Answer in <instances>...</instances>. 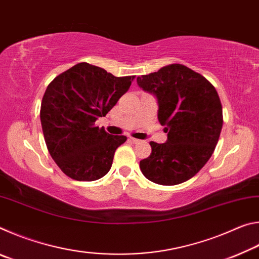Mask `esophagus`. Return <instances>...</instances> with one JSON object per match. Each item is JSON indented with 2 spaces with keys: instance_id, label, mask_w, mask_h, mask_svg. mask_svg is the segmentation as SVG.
I'll list each match as a JSON object with an SVG mask.
<instances>
[{
  "instance_id": "34e87169",
  "label": "esophagus",
  "mask_w": 259,
  "mask_h": 259,
  "mask_svg": "<svg viewBox=\"0 0 259 259\" xmlns=\"http://www.w3.org/2000/svg\"><path fill=\"white\" fill-rule=\"evenodd\" d=\"M129 140H130L131 143H134V144H137V143H139V142H140L139 139H136V138H134V137H130V138H129Z\"/></svg>"
}]
</instances>
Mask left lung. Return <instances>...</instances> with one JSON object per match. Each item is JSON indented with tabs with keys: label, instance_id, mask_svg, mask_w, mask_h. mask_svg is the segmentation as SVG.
<instances>
[{
	"label": "left lung",
	"instance_id": "left-lung-1",
	"mask_svg": "<svg viewBox=\"0 0 259 259\" xmlns=\"http://www.w3.org/2000/svg\"><path fill=\"white\" fill-rule=\"evenodd\" d=\"M157 99V119L168 139L151 142V155L140 161L144 176L160 185H177L195 176L211 157L223 126V108L214 87L181 64L137 77Z\"/></svg>",
	"mask_w": 259,
	"mask_h": 259
}]
</instances>
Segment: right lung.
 Segmentation results:
<instances>
[{
  "instance_id": "right-lung-1",
  "label": "right lung",
  "mask_w": 259,
  "mask_h": 259,
  "mask_svg": "<svg viewBox=\"0 0 259 259\" xmlns=\"http://www.w3.org/2000/svg\"><path fill=\"white\" fill-rule=\"evenodd\" d=\"M135 76L116 77L88 63L59 74L48 85L41 104V124L50 155L75 181L104 177L125 136L95 125L129 90Z\"/></svg>"
}]
</instances>
